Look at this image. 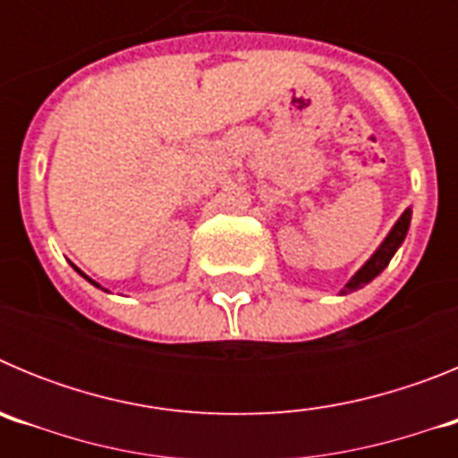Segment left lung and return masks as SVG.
<instances>
[{
	"label": "left lung",
	"mask_w": 458,
	"mask_h": 458,
	"mask_svg": "<svg viewBox=\"0 0 458 458\" xmlns=\"http://www.w3.org/2000/svg\"><path fill=\"white\" fill-rule=\"evenodd\" d=\"M411 216H412L411 208L403 210L402 217H399V220L394 222V226H392L390 233H387V236H386V241L380 242L378 250H376V252L369 257V261H367V264L362 266V268H360L358 273H355L353 277L349 279V282H346V286H344V289L339 291V293L346 295V293H351V291L362 289V286H365V284H369V282L376 277V275H380V273H383V270L387 268V264H390V259L394 257L396 250L402 248L403 238H406L408 226H411Z\"/></svg>",
	"instance_id": "left-lung-1"
}]
</instances>
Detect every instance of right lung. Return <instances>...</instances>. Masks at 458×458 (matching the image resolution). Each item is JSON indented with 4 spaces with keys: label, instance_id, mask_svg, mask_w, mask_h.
Wrapping results in <instances>:
<instances>
[{
    "label": "right lung",
    "instance_id": "right-lung-1",
    "mask_svg": "<svg viewBox=\"0 0 458 458\" xmlns=\"http://www.w3.org/2000/svg\"><path fill=\"white\" fill-rule=\"evenodd\" d=\"M72 268H75V266H72ZM75 270H78V273H80V275H82V277H87V275H84V273H82V270H80V268H75ZM87 279H89V282H91V284H93V286H100V284H96V282H93V279H91V277H87Z\"/></svg>",
    "mask_w": 458,
    "mask_h": 458
}]
</instances>
